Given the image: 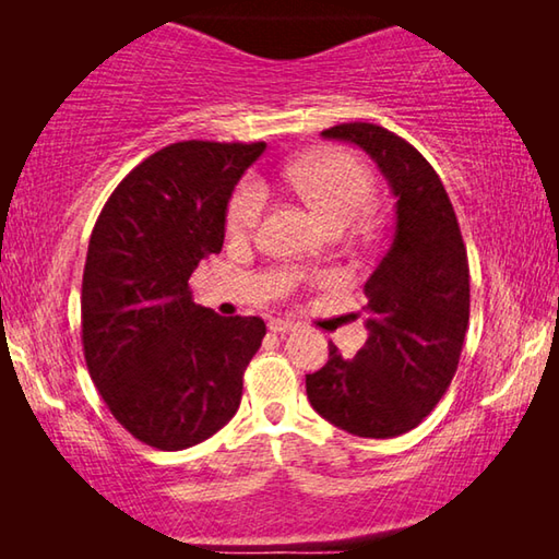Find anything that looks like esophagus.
Masks as SVG:
<instances>
[{"instance_id": "esophagus-1", "label": "esophagus", "mask_w": 559, "mask_h": 559, "mask_svg": "<svg viewBox=\"0 0 559 559\" xmlns=\"http://www.w3.org/2000/svg\"><path fill=\"white\" fill-rule=\"evenodd\" d=\"M269 330H271V333H290V330H293V323H290V320H283V318H271L269 320Z\"/></svg>"}]
</instances>
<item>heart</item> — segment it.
Instances as JSON below:
<instances>
[{"label": "heart", "mask_w": 559, "mask_h": 559, "mask_svg": "<svg viewBox=\"0 0 559 559\" xmlns=\"http://www.w3.org/2000/svg\"><path fill=\"white\" fill-rule=\"evenodd\" d=\"M283 177L330 229H343L353 224L367 210L374 189L367 167L345 153H323L298 159L286 167ZM263 206H266V189L257 179H246L229 202L226 229L236 236L251 231L261 219Z\"/></svg>", "instance_id": "heart-1"}]
</instances>
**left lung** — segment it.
Returning a JSON list of instances; mask_svg holds the SVG:
<instances>
[{
    "instance_id": "8db88e82",
    "label": "left lung",
    "mask_w": 559,
    "mask_h": 559,
    "mask_svg": "<svg viewBox=\"0 0 559 559\" xmlns=\"http://www.w3.org/2000/svg\"><path fill=\"white\" fill-rule=\"evenodd\" d=\"M323 138L374 159L396 200V226L365 283V347L345 359L330 343L328 362L306 374V392L337 429L392 439L419 427L456 374L471 308L466 246L447 189L419 150L372 122H343Z\"/></svg>"
}]
</instances>
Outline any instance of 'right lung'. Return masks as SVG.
Listing matches in <instances>:
<instances>
[{
    "label": "right lung",
    "instance_id": "obj_1",
    "mask_svg": "<svg viewBox=\"0 0 559 559\" xmlns=\"http://www.w3.org/2000/svg\"><path fill=\"white\" fill-rule=\"evenodd\" d=\"M266 143H175L122 179L93 226L81 288L83 355L138 441L179 451L239 409L261 318H222L189 276L224 243L226 204Z\"/></svg>",
    "mask_w": 559,
    "mask_h": 559
}]
</instances>
